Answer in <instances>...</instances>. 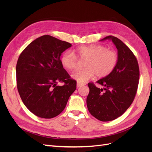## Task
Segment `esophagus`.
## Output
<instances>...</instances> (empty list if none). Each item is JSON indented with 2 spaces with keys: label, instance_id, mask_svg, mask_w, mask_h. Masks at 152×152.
I'll return each instance as SVG.
<instances>
[{
  "label": "esophagus",
  "instance_id": "obj_1",
  "mask_svg": "<svg viewBox=\"0 0 152 152\" xmlns=\"http://www.w3.org/2000/svg\"><path fill=\"white\" fill-rule=\"evenodd\" d=\"M84 84H80V83H79V82H78V83L77 84V87H81L82 86H83Z\"/></svg>",
  "mask_w": 152,
  "mask_h": 152
}]
</instances>
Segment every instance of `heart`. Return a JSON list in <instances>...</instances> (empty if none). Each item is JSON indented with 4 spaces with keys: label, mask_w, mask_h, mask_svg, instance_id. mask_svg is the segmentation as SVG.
<instances>
[{
    "label": "heart",
    "mask_w": 152,
    "mask_h": 152,
    "mask_svg": "<svg viewBox=\"0 0 152 152\" xmlns=\"http://www.w3.org/2000/svg\"><path fill=\"white\" fill-rule=\"evenodd\" d=\"M78 59H85L84 68L73 73L72 77L79 83H84L94 75L102 78L107 76L116 66L118 57L113 50L108 49L102 45L79 46L73 52L66 51L60 58L61 65L68 70H75L78 65Z\"/></svg>",
    "instance_id": "heart-1"
}]
</instances>
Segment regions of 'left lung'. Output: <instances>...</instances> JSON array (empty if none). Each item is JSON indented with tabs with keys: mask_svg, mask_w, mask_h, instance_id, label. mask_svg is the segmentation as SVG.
Wrapping results in <instances>:
<instances>
[{
	"mask_svg": "<svg viewBox=\"0 0 152 152\" xmlns=\"http://www.w3.org/2000/svg\"><path fill=\"white\" fill-rule=\"evenodd\" d=\"M111 40L117 49L116 66L109 75L98 80L100 89L89 83L87 107L90 113L103 122L121 116L134 100L140 79L138 63L134 54L122 40L109 35L101 40Z\"/></svg>",
	"mask_w": 152,
	"mask_h": 152,
	"instance_id": "8db88e82",
	"label": "left lung"
}]
</instances>
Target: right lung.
<instances>
[{
  "label": "right lung",
  "instance_id": "1",
  "mask_svg": "<svg viewBox=\"0 0 152 152\" xmlns=\"http://www.w3.org/2000/svg\"><path fill=\"white\" fill-rule=\"evenodd\" d=\"M69 42L43 35L23 50L16 64V82L23 103L36 116L51 118L60 114L77 87L60 61ZM59 81L64 85L59 86Z\"/></svg>",
  "mask_w": 152,
  "mask_h": 152
}]
</instances>
